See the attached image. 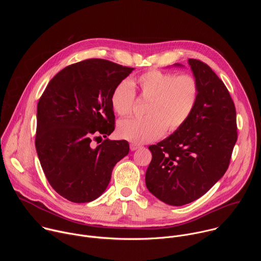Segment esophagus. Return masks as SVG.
I'll use <instances>...</instances> for the list:
<instances>
[{
	"instance_id": "1",
	"label": "esophagus",
	"mask_w": 261,
	"mask_h": 261,
	"mask_svg": "<svg viewBox=\"0 0 261 261\" xmlns=\"http://www.w3.org/2000/svg\"><path fill=\"white\" fill-rule=\"evenodd\" d=\"M140 147V145L139 144H136V143H130V150L131 151H136V150H138V148Z\"/></svg>"
}]
</instances>
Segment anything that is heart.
I'll return each mask as SVG.
<instances>
[{
  "instance_id": "1",
  "label": "heart",
  "mask_w": 261,
  "mask_h": 261,
  "mask_svg": "<svg viewBox=\"0 0 261 261\" xmlns=\"http://www.w3.org/2000/svg\"><path fill=\"white\" fill-rule=\"evenodd\" d=\"M142 99H150L141 119L119 122V135L135 143H146L160 138L166 131H175L189 120L197 104L199 86L189 74L177 75L172 72L151 70L142 73L135 81L124 80L113 90L110 104L122 117L132 114L136 93Z\"/></svg>"
}]
</instances>
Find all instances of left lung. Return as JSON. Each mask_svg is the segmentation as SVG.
<instances>
[{
    "mask_svg": "<svg viewBox=\"0 0 261 261\" xmlns=\"http://www.w3.org/2000/svg\"><path fill=\"white\" fill-rule=\"evenodd\" d=\"M189 65L199 86L197 104L179 129L148 146L153 158L145 172L148 191L175 206L198 199L224 175L238 139L236 106L224 83L205 63L189 59Z\"/></svg>",
    "mask_w": 261,
    "mask_h": 261,
    "instance_id": "left-lung-1",
    "label": "left lung"
}]
</instances>
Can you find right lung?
<instances>
[{"label": "right lung", "mask_w": 261, "mask_h": 261, "mask_svg": "<svg viewBox=\"0 0 261 261\" xmlns=\"http://www.w3.org/2000/svg\"><path fill=\"white\" fill-rule=\"evenodd\" d=\"M134 68L89 59L61 70L37 105L35 145L54 190L69 201L98 198L115 165L129 153L127 140L92 141L115 130L110 96ZM98 143V142H97Z\"/></svg>", "instance_id": "right-lung-1"}]
</instances>
